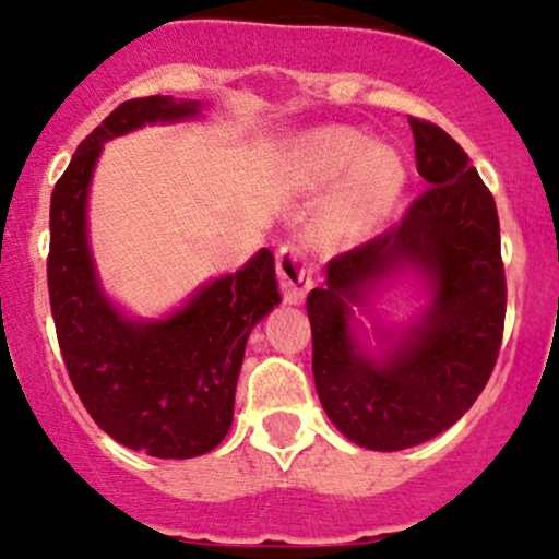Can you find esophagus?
Listing matches in <instances>:
<instances>
[{
  "mask_svg": "<svg viewBox=\"0 0 559 559\" xmlns=\"http://www.w3.org/2000/svg\"><path fill=\"white\" fill-rule=\"evenodd\" d=\"M275 273H278L281 292L288 305H301L307 292L312 288V273H309L305 252L299 245H284L275 254Z\"/></svg>",
  "mask_w": 559,
  "mask_h": 559,
  "instance_id": "esophagus-1",
  "label": "esophagus"
}]
</instances>
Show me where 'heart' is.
Instances as JSON below:
<instances>
[{
	"label": "heart",
	"mask_w": 559,
	"mask_h": 559,
	"mask_svg": "<svg viewBox=\"0 0 559 559\" xmlns=\"http://www.w3.org/2000/svg\"><path fill=\"white\" fill-rule=\"evenodd\" d=\"M301 166L309 181L328 185L344 177L338 203V228L346 234L374 226L395 205L406 181L401 158L390 147H369L365 134L331 127L312 132L301 145Z\"/></svg>",
	"instance_id": "1"
}]
</instances>
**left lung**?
<instances>
[{
	"mask_svg": "<svg viewBox=\"0 0 559 559\" xmlns=\"http://www.w3.org/2000/svg\"><path fill=\"white\" fill-rule=\"evenodd\" d=\"M427 190L399 226L328 262L307 297L312 374L328 419L356 445L403 450L453 427L492 374L506 325V267L492 192L445 130L408 117ZM414 272L430 301L401 329L360 338L356 306L382 280ZM368 313V310H366Z\"/></svg>",
	"mask_w": 559,
	"mask_h": 559,
	"instance_id": "8db88e82",
	"label": "left lung"
}]
</instances>
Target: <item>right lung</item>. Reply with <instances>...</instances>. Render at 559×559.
Masks as SVG:
<instances>
[{
  "instance_id": "right-lung-1",
  "label": "right lung",
  "mask_w": 559,
  "mask_h": 559,
  "mask_svg": "<svg viewBox=\"0 0 559 559\" xmlns=\"http://www.w3.org/2000/svg\"><path fill=\"white\" fill-rule=\"evenodd\" d=\"M200 100H124L78 145L51 192L49 299L72 385L93 421L153 459H194L224 440L252 328L281 305L271 250L200 286L160 320L106 297L87 245V190L104 143L145 124L200 117Z\"/></svg>"
}]
</instances>
